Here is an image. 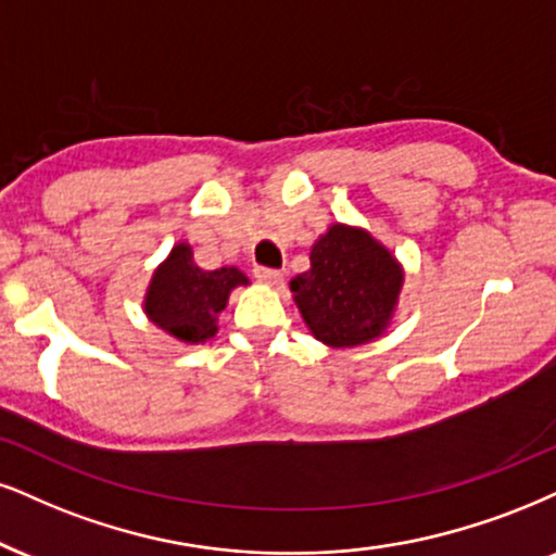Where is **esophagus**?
Segmentation results:
<instances>
[{
  "mask_svg": "<svg viewBox=\"0 0 556 556\" xmlns=\"http://www.w3.org/2000/svg\"><path fill=\"white\" fill-rule=\"evenodd\" d=\"M255 278L260 280V283L273 286V289H278V286L283 283V273L273 270V267H255Z\"/></svg>",
  "mask_w": 556,
  "mask_h": 556,
  "instance_id": "34e87169",
  "label": "esophagus"
}]
</instances>
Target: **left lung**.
Listing matches in <instances>:
<instances>
[{"mask_svg":"<svg viewBox=\"0 0 556 556\" xmlns=\"http://www.w3.org/2000/svg\"><path fill=\"white\" fill-rule=\"evenodd\" d=\"M309 263L289 289L314 340L358 348L389 332L404 286V267L389 247L363 226L334 222L312 244Z\"/></svg>","mask_w":556,"mask_h":556,"instance_id":"1","label":"left lung"}]
</instances>
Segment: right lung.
<instances>
[{"mask_svg":"<svg viewBox=\"0 0 556 556\" xmlns=\"http://www.w3.org/2000/svg\"><path fill=\"white\" fill-rule=\"evenodd\" d=\"M239 286H250V278L237 265L203 270L193 247L177 242L154 267L141 309L152 325L182 345H203L216 338L218 314Z\"/></svg>","mask_w":556,"mask_h":556,"instance_id":"right-lung-1","label":"right lung"}]
</instances>
